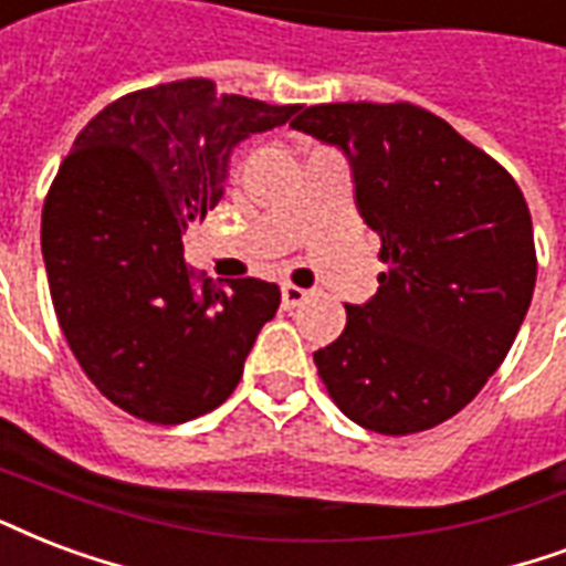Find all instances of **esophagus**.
<instances>
[{"label":"esophagus","instance_id":"1","mask_svg":"<svg viewBox=\"0 0 566 566\" xmlns=\"http://www.w3.org/2000/svg\"><path fill=\"white\" fill-rule=\"evenodd\" d=\"M305 296H308V293L302 291V287H296V284H282L284 308H296V305H302V302H305Z\"/></svg>","mask_w":566,"mask_h":566}]
</instances>
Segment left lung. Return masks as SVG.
Returning a JSON list of instances; mask_svg holds the SVG:
<instances>
[{"label": "left lung", "mask_w": 566, "mask_h": 566, "mask_svg": "<svg viewBox=\"0 0 566 566\" xmlns=\"http://www.w3.org/2000/svg\"><path fill=\"white\" fill-rule=\"evenodd\" d=\"M338 148L388 264L314 353L340 412L407 437L457 416L502 365L532 305L537 258L516 180L412 103H326L291 124Z\"/></svg>", "instance_id": "obj_1"}]
</instances>
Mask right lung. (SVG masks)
<instances>
[{
	"label": "right lung",
	"instance_id": "obj_1",
	"mask_svg": "<svg viewBox=\"0 0 566 566\" xmlns=\"http://www.w3.org/2000/svg\"><path fill=\"white\" fill-rule=\"evenodd\" d=\"M296 112L184 80L109 103L73 142L43 205V264L73 356L129 416L180 424L243 377L282 291L196 287L180 231L226 196L237 145Z\"/></svg>",
	"mask_w": 566,
	"mask_h": 566
}]
</instances>
